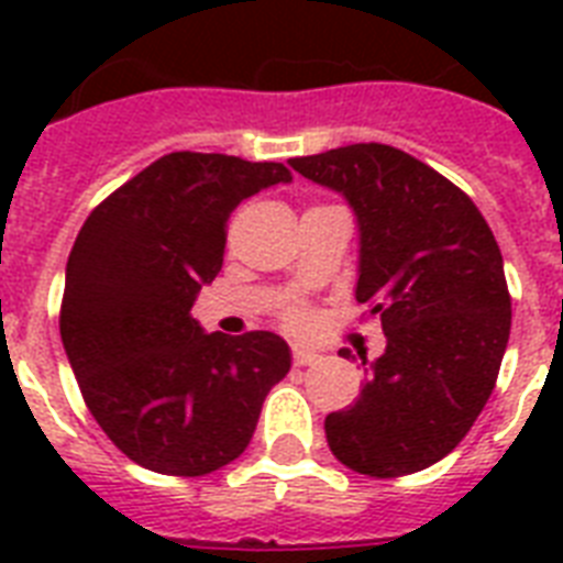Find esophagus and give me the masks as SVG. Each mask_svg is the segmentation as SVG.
Here are the masks:
<instances>
[{
	"instance_id": "1",
	"label": "esophagus",
	"mask_w": 563,
	"mask_h": 563,
	"mask_svg": "<svg viewBox=\"0 0 563 563\" xmlns=\"http://www.w3.org/2000/svg\"><path fill=\"white\" fill-rule=\"evenodd\" d=\"M291 356H295V365H312V362H318V353L316 351H307V347H300V344H295L291 347Z\"/></svg>"
}]
</instances>
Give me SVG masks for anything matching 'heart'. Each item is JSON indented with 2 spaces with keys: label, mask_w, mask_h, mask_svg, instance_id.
Returning <instances> with one entry per match:
<instances>
[{
  "label": "heart",
  "mask_w": 563,
  "mask_h": 563,
  "mask_svg": "<svg viewBox=\"0 0 563 563\" xmlns=\"http://www.w3.org/2000/svg\"><path fill=\"white\" fill-rule=\"evenodd\" d=\"M286 321H289L291 327H303V324H307V312H303V309H298V307H291L289 312H286Z\"/></svg>",
  "instance_id": "heart-1"
}]
</instances>
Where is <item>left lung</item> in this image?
<instances>
[{
	"label": "left lung",
	"mask_w": 563,
	"mask_h": 563,
	"mask_svg": "<svg viewBox=\"0 0 563 563\" xmlns=\"http://www.w3.org/2000/svg\"><path fill=\"white\" fill-rule=\"evenodd\" d=\"M289 163L353 207L356 300L385 333L383 356H362L368 376L356 402L327 415V444L376 479L423 471L471 432L497 383L511 333L497 239L462 189L391 145L356 143Z\"/></svg>",
	"instance_id": "obj_1"
}]
</instances>
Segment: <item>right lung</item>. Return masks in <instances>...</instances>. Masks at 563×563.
Masks as SVG:
<instances>
[{"label": "right lung", "instance_id": "1", "mask_svg": "<svg viewBox=\"0 0 563 563\" xmlns=\"http://www.w3.org/2000/svg\"><path fill=\"white\" fill-rule=\"evenodd\" d=\"M283 163L175 152L87 216L66 263L60 339L104 435L166 476H207L245 453L289 344L203 333L201 286L224 263L239 203L289 184Z\"/></svg>", "mask_w": 563, "mask_h": 563}]
</instances>
